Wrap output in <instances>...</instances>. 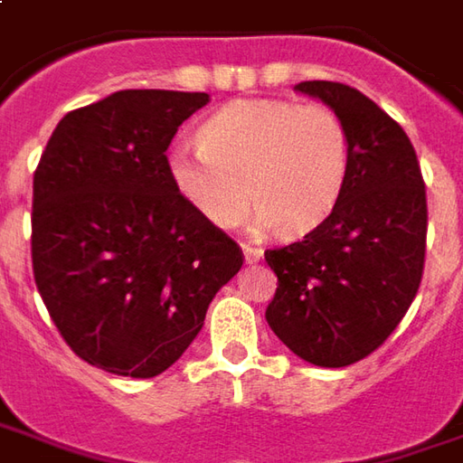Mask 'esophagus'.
<instances>
[{
  "label": "esophagus",
  "instance_id": "esophagus-1",
  "mask_svg": "<svg viewBox=\"0 0 463 463\" xmlns=\"http://www.w3.org/2000/svg\"><path fill=\"white\" fill-rule=\"evenodd\" d=\"M241 250H244V260L250 262V265H254V262H260L262 260V250L260 247H254V244H241Z\"/></svg>",
  "mask_w": 463,
  "mask_h": 463
}]
</instances>
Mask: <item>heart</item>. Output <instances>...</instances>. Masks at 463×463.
<instances>
[{"mask_svg": "<svg viewBox=\"0 0 463 463\" xmlns=\"http://www.w3.org/2000/svg\"><path fill=\"white\" fill-rule=\"evenodd\" d=\"M349 152V129L331 107L244 99L213 111L198 129V147H175L167 170L213 224H239L252 198L260 226L306 234L341 198Z\"/></svg>", "mask_w": 463, "mask_h": 463, "instance_id": "heart-1", "label": "heart"}]
</instances>
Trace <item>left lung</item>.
Returning <instances> with one entry per match:
<instances>
[{
    "instance_id": "1",
    "label": "left lung",
    "mask_w": 463,
    "mask_h": 463,
    "mask_svg": "<svg viewBox=\"0 0 463 463\" xmlns=\"http://www.w3.org/2000/svg\"><path fill=\"white\" fill-rule=\"evenodd\" d=\"M349 129L341 198L300 241L265 252L278 290L265 318L316 367H346L380 349L411 308L426 268V183L411 139L369 96L336 80L296 86Z\"/></svg>"
}]
</instances>
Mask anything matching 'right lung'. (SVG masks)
Masks as SVG:
<instances>
[{
  "label": "right lung",
  "instance_id": "1",
  "mask_svg": "<svg viewBox=\"0 0 463 463\" xmlns=\"http://www.w3.org/2000/svg\"><path fill=\"white\" fill-rule=\"evenodd\" d=\"M209 94L127 89L58 122L33 178V275L73 354L165 372L241 268L234 239L178 194L167 147Z\"/></svg>",
  "mask_w": 463,
  "mask_h": 463
}]
</instances>
